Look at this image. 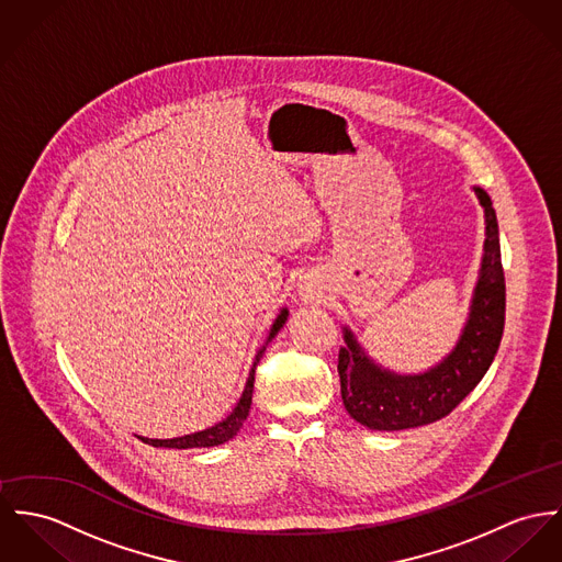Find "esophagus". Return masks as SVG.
Returning a JSON list of instances; mask_svg holds the SVG:
<instances>
[{
    "instance_id": "1",
    "label": "esophagus",
    "mask_w": 562,
    "mask_h": 562,
    "mask_svg": "<svg viewBox=\"0 0 562 562\" xmlns=\"http://www.w3.org/2000/svg\"><path fill=\"white\" fill-rule=\"evenodd\" d=\"M314 295H316V293H312V291H307V293H305V297H310V300H312Z\"/></svg>"
}]
</instances>
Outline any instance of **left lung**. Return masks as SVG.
<instances>
[{"instance_id": "obj_1", "label": "left lung", "mask_w": 562, "mask_h": 562, "mask_svg": "<svg viewBox=\"0 0 562 562\" xmlns=\"http://www.w3.org/2000/svg\"><path fill=\"white\" fill-rule=\"evenodd\" d=\"M485 212V241L469 321L453 350L422 374H397L374 363L352 331L338 355L348 415L370 430H408L447 417L492 366L505 329V271L498 222L485 190L473 188Z\"/></svg>"}]
</instances>
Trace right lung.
Instances as JSON below:
<instances>
[{"mask_svg": "<svg viewBox=\"0 0 562 562\" xmlns=\"http://www.w3.org/2000/svg\"><path fill=\"white\" fill-rule=\"evenodd\" d=\"M286 316H289V310H286V307H282V310H280V314H278V318L273 321V325H271V329H269V338H267V342H271V338H276V334H278V331L282 329V325L286 323ZM267 342H265V345H267ZM262 352H265V346H262L259 352H257L255 363H252V370H250L248 381H246V387H244V393H241V397H239L237 406L233 408V413H231L226 419H222L220 424L212 426V428H207V430L186 434V436H177V438H145V436H138V438H140L143 442L151 445V447H169V449L216 447V445H222V442L231 440L235 434L239 432V428L244 426V422H246V417H248V413H250L252 391H255V372H257V363H259Z\"/></svg>", "mask_w": 562, "mask_h": 562, "instance_id": "obj_1", "label": "right lung"}]
</instances>
